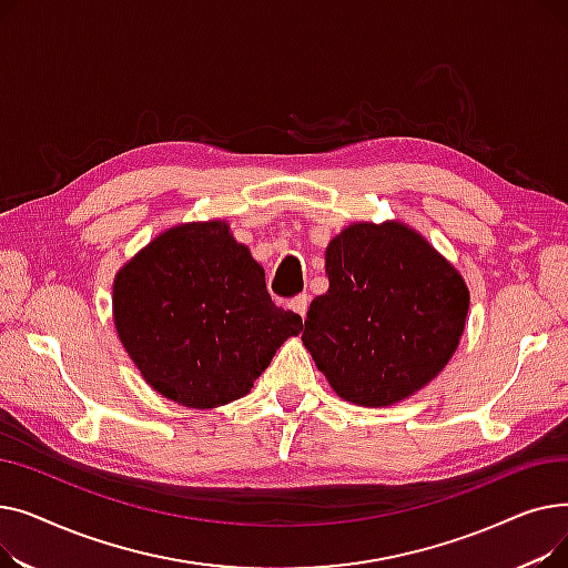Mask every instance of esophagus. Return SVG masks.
I'll use <instances>...</instances> for the list:
<instances>
[{"instance_id":"obj_1","label":"esophagus","mask_w":568,"mask_h":568,"mask_svg":"<svg viewBox=\"0 0 568 568\" xmlns=\"http://www.w3.org/2000/svg\"><path fill=\"white\" fill-rule=\"evenodd\" d=\"M308 304H311V296H308V294H300V296H294V300L290 302V308H292L294 313H300L302 317H306Z\"/></svg>"}]
</instances>
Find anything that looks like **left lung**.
Returning a JSON list of instances; mask_svg holds the SVG:
<instances>
[{
    "label": "left lung",
    "instance_id": "left-lung-1",
    "mask_svg": "<svg viewBox=\"0 0 568 568\" xmlns=\"http://www.w3.org/2000/svg\"><path fill=\"white\" fill-rule=\"evenodd\" d=\"M329 290L302 341L332 389L356 405H394L454 356L469 292L456 268L403 223H354L326 248Z\"/></svg>",
    "mask_w": 568,
    "mask_h": 568
}]
</instances>
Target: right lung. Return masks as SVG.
I'll use <instances>...</instances> for the list:
<instances>
[{"label": "right lung", "mask_w": 568, "mask_h": 568, "mask_svg": "<svg viewBox=\"0 0 568 568\" xmlns=\"http://www.w3.org/2000/svg\"><path fill=\"white\" fill-rule=\"evenodd\" d=\"M114 326L146 384L209 409L251 392L302 317L266 292L262 266L223 221L159 234L114 278Z\"/></svg>", "instance_id": "right-lung-1"}]
</instances>
